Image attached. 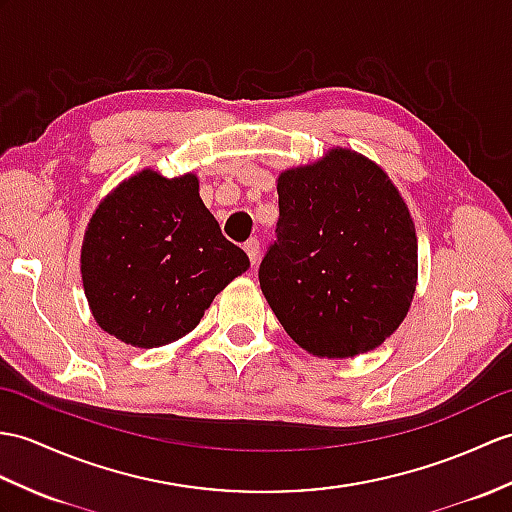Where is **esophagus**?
Here are the masks:
<instances>
[{"label": "esophagus", "instance_id": "34e87169", "mask_svg": "<svg viewBox=\"0 0 512 512\" xmlns=\"http://www.w3.org/2000/svg\"><path fill=\"white\" fill-rule=\"evenodd\" d=\"M244 251L248 255V259H251V264L255 266L257 264V257H259V240H255V237H251V240L244 242Z\"/></svg>", "mask_w": 512, "mask_h": 512}]
</instances>
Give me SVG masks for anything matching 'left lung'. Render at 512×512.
<instances>
[{
	"label": "left lung",
	"instance_id": "1",
	"mask_svg": "<svg viewBox=\"0 0 512 512\" xmlns=\"http://www.w3.org/2000/svg\"><path fill=\"white\" fill-rule=\"evenodd\" d=\"M277 240L259 285L288 336L318 358L379 347L417 285V235L382 168L336 148L277 181Z\"/></svg>",
	"mask_w": 512,
	"mask_h": 512
}]
</instances>
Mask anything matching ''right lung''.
<instances>
[{
  "instance_id": "right-lung-1",
  "label": "right lung",
  "mask_w": 512,
  "mask_h": 512,
  "mask_svg": "<svg viewBox=\"0 0 512 512\" xmlns=\"http://www.w3.org/2000/svg\"><path fill=\"white\" fill-rule=\"evenodd\" d=\"M198 194V178L144 170L106 196L85 233L82 285L98 325L154 349L189 334L213 296L248 270Z\"/></svg>"
}]
</instances>
